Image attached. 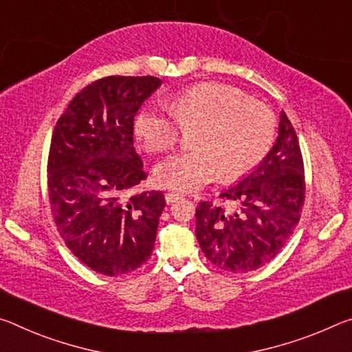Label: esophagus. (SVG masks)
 <instances>
[{
  "instance_id": "esophagus-1",
  "label": "esophagus",
  "mask_w": 352,
  "mask_h": 352,
  "mask_svg": "<svg viewBox=\"0 0 352 352\" xmlns=\"http://www.w3.org/2000/svg\"><path fill=\"white\" fill-rule=\"evenodd\" d=\"M181 197H182L181 193H176V192H168V193L165 195V201H166V203H168V204H171V203H175L176 199H179Z\"/></svg>"
}]
</instances>
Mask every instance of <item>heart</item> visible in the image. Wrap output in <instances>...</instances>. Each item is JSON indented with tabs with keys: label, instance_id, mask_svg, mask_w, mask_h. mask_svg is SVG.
I'll use <instances>...</instances> for the list:
<instances>
[{
	"label": "heart",
	"instance_id": "b5f03b06",
	"mask_svg": "<svg viewBox=\"0 0 352 352\" xmlns=\"http://www.w3.org/2000/svg\"><path fill=\"white\" fill-rule=\"evenodd\" d=\"M193 128L195 149L173 154L154 168L160 186L177 192L204 187L220 175L235 179L267 155L274 138L270 109L228 84L203 82L173 98L170 111L146 107L137 115L135 134L149 153H162Z\"/></svg>",
	"mask_w": 352,
	"mask_h": 352
}]
</instances>
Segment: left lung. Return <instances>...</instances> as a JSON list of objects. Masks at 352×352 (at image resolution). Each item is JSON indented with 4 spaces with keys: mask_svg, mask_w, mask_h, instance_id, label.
I'll return each mask as SVG.
<instances>
[{
    "mask_svg": "<svg viewBox=\"0 0 352 352\" xmlns=\"http://www.w3.org/2000/svg\"><path fill=\"white\" fill-rule=\"evenodd\" d=\"M304 165L296 132L285 112L273 148L248 175L224 188V209L212 201L197 207V239L218 268L248 273L279 254L299 221Z\"/></svg>",
    "mask_w": 352,
    "mask_h": 352,
    "instance_id": "1",
    "label": "left lung"
}]
</instances>
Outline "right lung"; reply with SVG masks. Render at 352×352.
Returning a JSON list of instances; mask_svg holds the SVG:
<instances>
[{
    "mask_svg": "<svg viewBox=\"0 0 352 352\" xmlns=\"http://www.w3.org/2000/svg\"><path fill=\"white\" fill-rule=\"evenodd\" d=\"M162 80L107 76L89 84L57 120L48 159L51 209L74 256L104 276L142 267L154 250L162 192L132 193L146 179L134 148V115Z\"/></svg>",
    "mask_w": 352,
    "mask_h": 352,
    "instance_id": "right-lung-1",
    "label": "right lung"
}]
</instances>
